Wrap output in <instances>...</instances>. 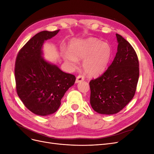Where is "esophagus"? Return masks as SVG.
<instances>
[{
  "instance_id": "esophagus-1",
  "label": "esophagus",
  "mask_w": 154,
  "mask_h": 154,
  "mask_svg": "<svg viewBox=\"0 0 154 154\" xmlns=\"http://www.w3.org/2000/svg\"><path fill=\"white\" fill-rule=\"evenodd\" d=\"M84 76H83V75H82V74H79V75L77 76L76 78V83H79L80 82H82L84 80Z\"/></svg>"
}]
</instances>
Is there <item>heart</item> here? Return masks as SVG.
Returning a JSON list of instances; mask_svg holds the SVG:
<instances>
[{"label":"heart","mask_w":154,"mask_h":154,"mask_svg":"<svg viewBox=\"0 0 154 154\" xmlns=\"http://www.w3.org/2000/svg\"><path fill=\"white\" fill-rule=\"evenodd\" d=\"M70 52L64 51V59L73 67L78 64V59H84L83 67L91 76L103 73L108 67L112 57V48L109 44L96 38L78 40L72 42Z\"/></svg>","instance_id":"1"}]
</instances>
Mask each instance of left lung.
Listing matches in <instances>:
<instances>
[{
  "label": "left lung",
  "mask_w": 154,
  "mask_h": 154,
  "mask_svg": "<svg viewBox=\"0 0 154 154\" xmlns=\"http://www.w3.org/2000/svg\"><path fill=\"white\" fill-rule=\"evenodd\" d=\"M118 52L106 71L90 83V103L96 112L114 114L119 112L134 97L139 76L136 51L119 34Z\"/></svg>",
  "instance_id": "left-lung-1"
}]
</instances>
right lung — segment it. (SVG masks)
<instances>
[{"instance_id":"obj_1","label":"right lung","mask_w":154,"mask_h":154,"mask_svg":"<svg viewBox=\"0 0 154 154\" xmlns=\"http://www.w3.org/2000/svg\"><path fill=\"white\" fill-rule=\"evenodd\" d=\"M60 29L35 35L19 51L15 61L17 92L27 109L39 116L57 111L65 93L74 84L76 77L64 72L42 57V45Z\"/></svg>"}]
</instances>
